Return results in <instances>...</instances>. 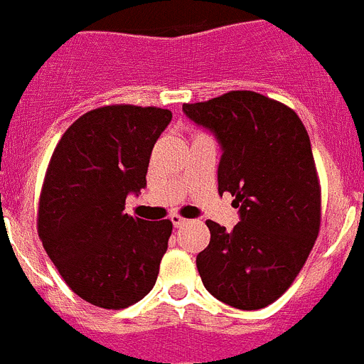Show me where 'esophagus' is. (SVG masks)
<instances>
[{
  "mask_svg": "<svg viewBox=\"0 0 364 364\" xmlns=\"http://www.w3.org/2000/svg\"><path fill=\"white\" fill-rule=\"evenodd\" d=\"M170 221H172V225H174V227H183V225L186 223V219L181 218L179 214H172L170 215Z\"/></svg>",
  "mask_w": 364,
  "mask_h": 364,
  "instance_id": "34e87169",
  "label": "esophagus"
}]
</instances>
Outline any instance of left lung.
<instances>
[{
	"mask_svg": "<svg viewBox=\"0 0 364 364\" xmlns=\"http://www.w3.org/2000/svg\"><path fill=\"white\" fill-rule=\"evenodd\" d=\"M183 112L218 137V190L234 196L241 218L232 232L206 221L210 243L196 259L199 276L215 299L264 309L294 283L319 234L309 132L287 105L252 90L186 103Z\"/></svg>",
	"mask_w": 364,
	"mask_h": 364,
	"instance_id": "obj_1",
	"label": "left lung"
}]
</instances>
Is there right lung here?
I'll list each match as a JSON object with an SVG mask.
<instances>
[{"mask_svg": "<svg viewBox=\"0 0 364 364\" xmlns=\"http://www.w3.org/2000/svg\"><path fill=\"white\" fill-rule=\"evenodd\" d=\"M172 112L109 105L83 114L55 145L45 174L38 234L65 283L81 299L127 309L156 284L172 221L125 214L146 186L150 154Z\"/></svg>", "mask_w": 364, "mask_h": 364, "instance_id": "add662e5", "label": "right lung"}]
</instances>
